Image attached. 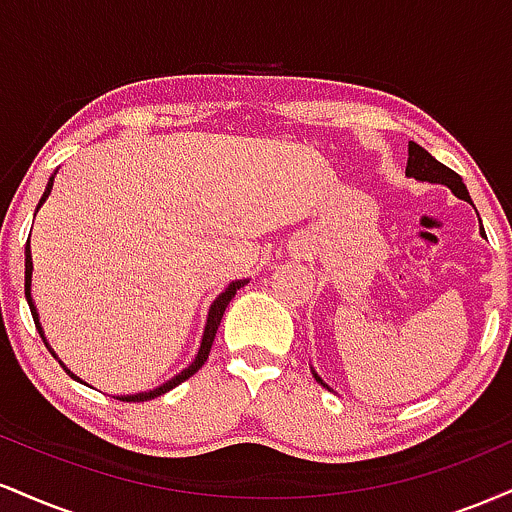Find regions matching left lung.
Listing matches in <instances>:
<instances>
[{
    "mask_svg": "<svg viewBox=\"0 0 512 512\" xmlns=\"http://www.w3.org/2000/svg\"><path fill=\"white\" fill-rule=\"evenodd\" d=\"M407 175L409 178H416V180H424V182H438V185H448L452 190V195L464 199V202H472L469 199V192L467 187H464V182L460 175L455 173V170H450L448 166H443V163L436 161L424 146L409 142V161H407ZM481 233H484V228H481ZM315 380L317 383H322L320 375L315 373ZM325 385V383H322ZM327 387V385H325Z\"/></svg>",
    "mask_w": 512,
    "mask_h": 512,
    "instance_id": "left-lung-1",
    "label": "left lung"
}]
</instances>
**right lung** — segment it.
Returning a JSON list of instances; mask_svg holds the SVG:
<instances>
[{"label":"right lung","instance_id":"obj_1","mask_svg":"<svg viewBox=\"0 0 512 512\" xmlns=\"http://www.w3.org/2000/svg\"><path fill=\"white\" fill-rule=\"evenodd\" d=\"M52 182H55V175H52V178L48 180V187H45L43 197H40V202H38V209L43 207V204H45V199H48V195H50V192H52ZM38 209H35V211H38ZM31 276H33V260H31V236H28V245H26V301H28V305H31V315H33V322H35V330H38L40 337H43L45 346H48V349H50L48 339H45L43 325H40V320H38V310H35L33 296H31ZM245 284H248V279H238V281H231V284H228V289L223 291V293H219V298H216V301L211 303V308H209V315H207V325H204V334H202V344H199V351H197L195 361H192L190 366H187L185 370H180V373L175 375V378H170L168 383H163V385L154 387V390H149V392H137V395H120V397H117V399H122V402H146V399H154V397H161V395H166V392L173 390V387H178L180 383H185L187 378H192V375H195L197 370L204 366V361H207V358H209L211 344H214L216 330H219V325H221V317H223V313H226L228 303H231V298L236 296V291H238V289H243ZM50 354L57 358V354H55V351H52V349H50ZM60 363H62V361H60ZM62 368H64V363H62ZM64 370H67V368H64ZM67 373L72 375V378H76V375L72 373V370H67ZM76 380H79V378H76Z\"/></svg>","mask_w":512,"mask_h":512}]
</instances>
